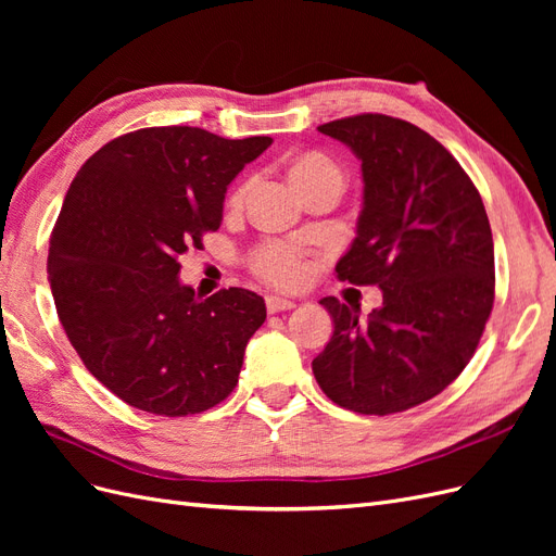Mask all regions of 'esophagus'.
Segmentation results:
<instances>
[{
  "label": "esophagus",
  "mask_w": 556,
  "mask_h": 556,
  "mask_svg": "<svg viewBox=\"0 0 556 556\" xmlns=\"http://www.w3.org/2000/svg\"><path fill=\"white\" fill-rule=\"evenodd\" d=\"M296 304L290 299H280V296H266V311L276 315V313H282V311H292Z\"/></svg>",
  "instance_id": "34e87169"
}]
</instances>
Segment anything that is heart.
Segmentation results:
<instances>
[{"instance_id":"obj_1","label":"heart","mask_w":556,"mask_h":556,"mask_svg":"<svg viewBox=\"0 0 556 556\" xmlns=\"http://www.w3.org/2000/svg\"><path fill=\"white\" fill-rule=\"evenodd\" d=\"M323 178H343L339 164L323 153H304L290 164V180L294 182L296 190H304L308 185ZM248 190H250L248 180L237 185V190H233L229 197V206L239 208L245 201ZM252 266H255V271L264 280L282 290H294L308 278L306 252L299 245L285 243V241H268L260 245L255 250V255H252Z\"/></svg>"}]
</instances>
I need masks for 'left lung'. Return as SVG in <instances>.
<instances>
[{"instance_id":"8db88e82","label":"left lung","mask_w":556,"mask_h":556,"mask_svg":"<svg viewBox=\"0 0 556 556\" xmlns=\"http://www.w3.org/2000/svg\"><path fill=\"white\" fill-rule=\"evenodd\" d=\"M362 160L357 239L336 264L352 285H378L382 306L325 296L333 336L313 359L341 408L392 415L419 406L473 357L494 308V241L480 192L425 129L382 113L317 127Z\"/></svg>"}]
</instances>
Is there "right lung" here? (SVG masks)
<instances>
[{
  "mask_svg": "<svg viewBox=\"0 0 556 556\" xmlns=\"http://www.w3.org/2000/svg\"><path fill=\"white\" fill-rule=\"evenodd\" d=\"M271 143L146 127L99 148L72 180L50 233V290L83 364L129 406L185 417L237 387L264 299L241 288L197 299L178 260L204 248L227 185Z\"/></svg>",
  "mask_w": 556,
  "mask_h": 556,
  "instance_id": "obj_1",
  "label": "right lung"
}]
</instances>
